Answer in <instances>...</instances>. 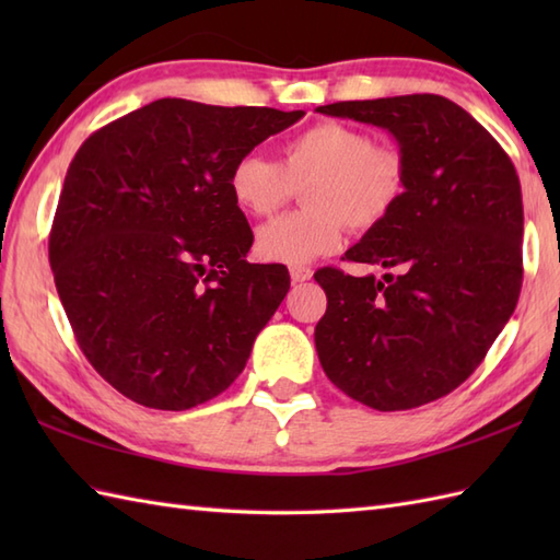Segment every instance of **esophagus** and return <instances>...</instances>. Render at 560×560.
Segmentation results:
<instances>
[{
    "mask_svg": "<svg viewBox=\"0 0 560 560\" xmlns=\"http://www.w3.org/2000/svg\"><path fill=\"white\" fill-rule=\"evenodd\" d=\"M311 279H313V269L291 267V281L293 283H303V281H311Z\"/></svg>",
    "mask_w": 560,
    "mask_h": 560,
    "instance_id": "34e87169",
    "label": "esophagus"
}]
</instances>
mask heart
I'll use <instances>...</instances> for the list:
<instances>
[{"label":"heart","instance_id":"1","mask_svg":"<svg viewBox=\"0 0 560 560\" xmlns=\"http://www.w3.org/2000/svg\"><path fill=\"white\" fill-rule=\"evenodd\" d=\"M305 182L307 207L257 231V253L269 261L311 265L339 249L347 223L353 231L375 229L399 205L407 165L399 151L377 147L359 127L319 122L283 144L281 163L249 151L229 175L235 205L249 217H269Z\"/></svg>","mask_w":560,"mask_h":560}]
</instances>
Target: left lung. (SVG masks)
Returning a JSON list of instances; mask_svg holds the SVG:
<instances>
[{"label": "left lung", "mask_w": 560, "mask_h": 560, "mask_svg": "<svg viewBox=\"0 0 560 560\" xmlns=\"http://www.w3.org/2000/svg\"><path fill=\"white\" fill-rule=\"evenodd\" d=\"M317 113L387 129L407 165L395 211L343 255L395 273L315 271L327 293L315 327L319 363L365 407H421L477 371L515 313L525 229L520 177L467 110L433 93L343 101Z\"/></svg>", "instance_id": "left-lung-1"}]
</instances>
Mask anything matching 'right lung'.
I'll return each instance as SVG.
<instances>
[{
    "instance_id": "1",
    "label": "right lung",
    "mask_w": 560,
    "mask_h": 560,
    "mask_svg": "<svg viewBox=\"0 0 560 560\" xmlns=\"http://www.w3.org/2000/svg\"><path fill=\"white\" fill-rule=\"evenodd\" d=\"M305 113L161 98L93 132L69 163L50 267L79 347L149 409L229 389L287 299L283 265H249L233 163Z\"/></svg>"
}]
</instances>
